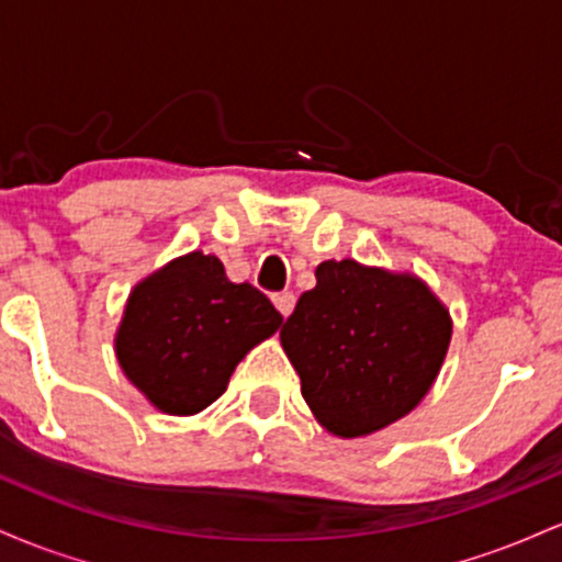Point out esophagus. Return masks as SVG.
Segmentation results:
<instances>
[{"instance_id": "34e87169", "label": "esophagus", "mask_w": 562, "mask_h": 562, "mask_svg": "<svg viewBox=\"0 0 562 562\" xmlns=\"http://www.w3.org/2000/svg\"><path fill=\"white\" fill-rule=\"evenodd\" d=\"M272 301H274L277 312H280L282 317H288V314L293 312V306H295V295L288 293V290H282V293H274Z\"/></svg>"}]
</instances>
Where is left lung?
<instances>
[{
    "mask_svg": "<svg viewBox=\"0 0 562 562\" xmlns=\"http://www.w3.org/2000/svg\"><path fill=\"white\" fill-rule=\"evenodd\" d=\"M447 308L417 277L322 261L280 330L301 393L335 436H367L415 409L441 370Z\"/></svg>",
    "mask_w": 562,
    "mask_h": 562,
    "instance_id": "8db88e82",
    "label": "left lung"
}]
</instances>
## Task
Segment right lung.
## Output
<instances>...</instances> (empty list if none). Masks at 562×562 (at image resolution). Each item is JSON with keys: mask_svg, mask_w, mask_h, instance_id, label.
Returning a JSON list of instances; mask_svg holds the SVG:
<instances>
[{"mask_svg": "<svg viewBox=\"0 0 562 562\" xmlns=\"http://www.w3.org/2000/svg\"><path fill=\"white\" fill-rule=\"evenodd\" d=\"M280 325L261 290L235 285L216 256L195 250L134 288L115 353L160 412L195 415L227 391L237 362Z\"/></svg>", "mask_w": 562, "mask_h": 562, "instance_id": "1", "label": "right lung"}]
</instances>
